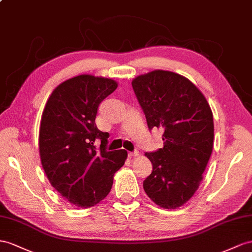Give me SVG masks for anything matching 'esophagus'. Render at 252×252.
<instances>
[{
    "label": "esophagus",
    "instance_id": "34e87169",
    "mask_svg": "<svg viewBox=\"0 0 252 252\" xmlns=\"http://www.w3.org/2000/svg\"><path fill=\"white\" fill-rule=\"evenodd\" d=\"M138 156H139V152L138 151L128 152V157H130V158H135V157H138Z\"/></svg>",
    "mask_w": 252,
    "mask_h": 252
}]
</instances>
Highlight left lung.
I'll use <instances>...</instances> for the list:
<instances>
[{
    "label": "left lung",
    "instance_id": "obj_1",
    "mask_svg": "<svg viewBox=\"0 0 252 252\" xmlns=\"http://www.w3.org/2000/svg\"><path fill=\"white\" fill-rule=\"evenodd\" d=\"M132 86L148 127L164 130V147L145 153L152 163V172L144 181V189L160 208L178 209L199 189L211 158L212 109L195 84L171 71L138 75Z\"/></svg>",
    "mask_w": 252,
    "mask_h": 252
}]
</instances>
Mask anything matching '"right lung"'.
I'll list each match as a JSON object with an SVG mask.
<instances>
[{
	"mask_svg": "<svg viewBox=\"0 0 252 252\" xmlns=\"http://www.w3.org/2000/svg\"><path fill=\"white\" fill-rule=\"evenodd\" d=\"M118 83L107 77L81 74L63 82L46 103L39 128V154L51 185L77 208L87 209L111 191L114 175L127 152L107 151L108 133L95 126L100 103ZM101 139L100 149L94 140Z\"/></svg>",
	"mask_w": 252,
	"mask_h": 252,
	"instance_id": "add662e5",
	"label": "right lung"
}]
</instances>
